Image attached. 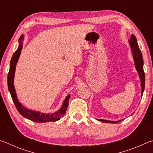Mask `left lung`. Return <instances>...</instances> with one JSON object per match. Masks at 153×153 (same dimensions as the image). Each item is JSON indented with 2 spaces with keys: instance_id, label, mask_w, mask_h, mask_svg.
I'll list each match as a JSON object with an SVG mask.
<instances>
[{
  "instance_id": "obj_1",
  "label": "left lung",
  "mask_w": 153,
  "mask_h": 153,
  "mask_svg": "<svg viewBox=\"0 0 153 153\" xmlns=\"http://www.w3.org/2000/svg\"><path fill=\"white\" fill-rule=\"evenodd\" d=\"M128 42L129 44V46H130V48L131 50V53H132L133 59H134V64H135L136 69L137 72H138L140 79V86L142 88L141 97H142V94H143V92L144 90V86H145V75H144V69H143V65H144L143 58H142V53L139 48V46L138 45V42H137V40L135 37V36L134 34H131L130 39L128 40ZM132 114H131V115H132ZM97 120L102 121V122L110 123H117L121 121V120L109 121V120H100V119H98Z\"/></svg>"
}]
</instances>
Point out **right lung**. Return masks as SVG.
<instances>
[{"label": "right lung", "instance_id": "add662e5", "mask_svg": "<svg viewBox=\"0 0 153 153\" xmlns=\"http://www.w3.org/2000/svg\"><path fill=\"white\" fill-rule=\"evenodd\" d=\"M24 35L22 34L20 36L19 39V46H18L17 50L13 55L11 62H10L9 71L8 74V76H7L8 89L10 94L11 95L13 101L18 112L23 117L28 119V120L31 121L38 123H45L50 122V121H58L65 114L67 107H68L69 105V98L71 97L70 94L67 95L66 98H65L61 107L59 108V110L56 111L55 113H44L40 112V111L29 109V108L25 107L24 105H22V103L19 102V100H18L14 86V77L15 68H16L17 61L19 60V58L21 55V51H22L23 48V40H24Z\"/></svg>", "mask_w": 153, "mask_h": 153}]
</instances>
